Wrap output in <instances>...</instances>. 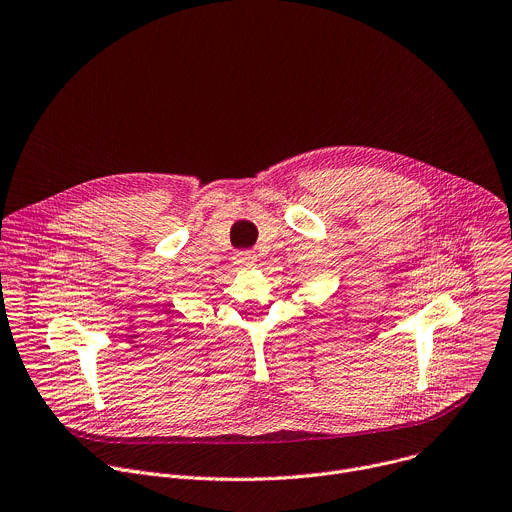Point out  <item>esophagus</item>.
<instances>
[{
	"mask_svg": "<svg viewBox=\"0 0 512 512\" xmlns=\"http://www.w3.org/2000/svg\"><path fill=\"white\" fill-rule=\"evenodd\" d=\"M253 261H255L253 251H237L235 253V263H239V265H247V263H253Z\"/></svg>",
	"mask_w": 512,
	"mask_h": 512,
	"instance_id": "esophagus-1",
	"label": "esophagus"
}]
</instances>
